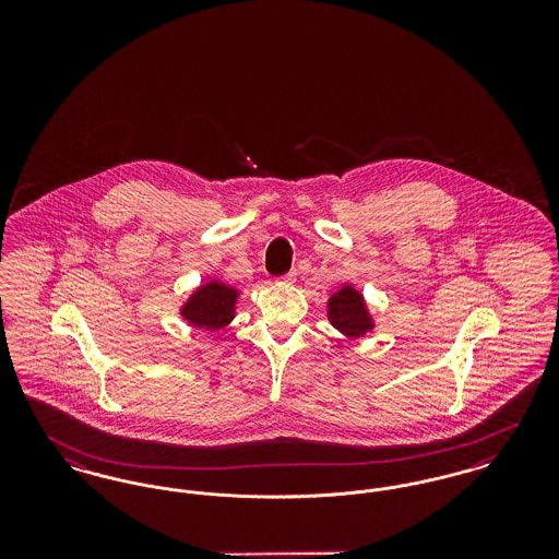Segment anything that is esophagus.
Returning <instances> with one entry per match:
<instances>
[{
	"label": "esophagus",
	"instance_id": "obj_1",
	"mask_svg": "<svg viewBox=\"0 0 559 559\" xmlns=\"http://www.w3.org/2000/svg\"><path fill=\"white\" fill-rule=\"evenodd\" d=\"M281 281H283V283H293V281H295V272H289V274H285V276H283Z\"/></svg>",
	"mask_w": 559,
	"mask_h": 559
}]
</instances>
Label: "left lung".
Here are the masks:
<instances>
[{"label":"left lung","instance_id":"obj_1","mask_svg":"<svg viewBox=\"0 0 559 559\" xmlns=\"http://www.w3.org/2000/svg\"><path fill=\"white\" fill-rule=\"evenodd\" d=\"M326 314L331 324L349 340L365 337L374 326L365 297L349 285H344L340 292L329 297Z\"/></svg>","mask_w":559,"mask_h":559}]
</instances>
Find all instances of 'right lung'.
<instances>
[{
  "mask_svg": "<svg viewBox=\"0 0 559 559\" xmlns=\"http://www.w3.org/2000/svg\"><path fill=\"white\" fill-rule=\"evenodd\" d=\"M239 292L222 281L201 285L180 308L182 319L197 329L217 331L235 319Z\"/></svg>",
  "mask_w": 559,
  "mask_h": 559,
  "instance_id": "1",
  "label": "right lung"
}]
</instances>
